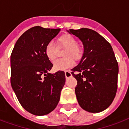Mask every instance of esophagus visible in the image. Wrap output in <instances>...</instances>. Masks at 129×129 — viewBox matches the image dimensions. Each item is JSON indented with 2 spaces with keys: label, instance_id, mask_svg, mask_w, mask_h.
<instances>
[{
  "label": "esophagus",
  "instance_id": "1",
  "mask_svg": "<svg viewBox=\"0 0 129 129\" xmlns=\"http://www.w3.org/2000/svg\"><path fill=\"white\" fill-rule=\"evenodd\" d=\"M65 76L66 78H69L72 76V74H71V72L70 70H66L65 71Z\"/></svg>",
  "mask_w": 129,
  "mask_h": 129
}]
</instances>
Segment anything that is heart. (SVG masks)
I'll use <instances>...</instances> for the list:
<instances>
[{
    "instance_id": "1",
    "label": "heart",
    "mask_w": 129,
    "mask_h": 129,
    "mask_svg": "<svg viewBox=\"0 0 129 129\" xmlns=\"http://www.w3.org/2000/svg\"><path fill=\"white\" fill-rule=\"evenodd\" d=\"M77 39L69 34L61 35L57 39V47L59 48H65L63 52V58L57 60L53 64L55 70H64L71 68L74 65L75 61L81 59L83 55V50L78 44ZM57 48L50 42L46 44L44 49V53L50 61H54L57 55Z\"/></svg>"
}]
</instances>
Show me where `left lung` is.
<instances>
[{"label":"left lung","instance_id":"1","mask_svg":"<svg viewBox=\"0 0 129 129\" xmlns=\"http://www.w3.org/2000/svg\"><path fill=\"white\" fill-rule=\"evenodd\" d=\"M69 33L84 46L81 60L71 72L77 81L75 94L79 105L91 113L103 111L112 103L118 89V64L113 48L94 30L70 29Z\"/></svg>","mask_w":129,"mask_h":129}]
</instances>
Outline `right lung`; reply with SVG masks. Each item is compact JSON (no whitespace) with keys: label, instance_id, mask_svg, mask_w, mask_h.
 <instances>
[{"label":"right lung","instance_id":"obj_1","mask_svg":"<svg viewBox=\"0 0 129 129\" xmlns=\"http://www.w3.org/2000/svg\"><path fill=\"white\" fill-rule=\"evenodd\" d=\"M60 28H29L19 38L11 55V85L20 103L35 115L50 113L57 107L65 85V72L49 73L53 65L44 53L46 44Z\"/></svg>","mask_w":129,"mask_h":129}]
</instances>
